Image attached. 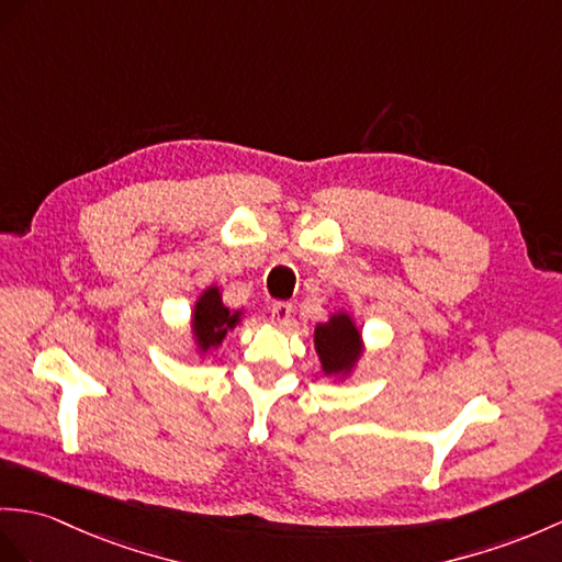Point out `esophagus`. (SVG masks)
<instances>
[{
    "label": "esophagus",
    "instance_id": "obj_1",
    "mask_svg": "<svg viewBox=\"0 0 562 562\" xmlns=\"http://www.w3.org/2000/svg\"><path fill=\"white\" fill-rule=\"evenodd\" d=\"M291 314H293V307L289 303H273L271 305V322L273 324H289L291 322Z\"/></svg>",
    "mask_w": 562,
    "mask_h": 562
}]
</instances>
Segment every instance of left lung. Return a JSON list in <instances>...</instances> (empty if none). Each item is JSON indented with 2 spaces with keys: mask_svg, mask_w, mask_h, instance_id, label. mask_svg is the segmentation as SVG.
<instances>
[{
  "mask_svg": "<svg viewBox=\"0 0 562 562\" xmlns=\"http://www.w3.org/2000/svg\"><path fill=\"white\" fill-rule=\"evenodd\" d=\"M314 346L322 358L326 374L346 372L360 355V331L352 326L348 314H336L331 322L314 328Z\"/></svg>",
  "mask_w": 562,
  "mask_h": 562,
  "instance_id": "1",
  "label": "left lung"
}]
</instances>
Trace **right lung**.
<instances>
[{"mask_svg":"<svg viewBox=\"0 0 562 562\" xmlns=\"http://www.w3.org/2000/svg\"><path fill=\"white\" fill-rule=\"evenodd\" d=\"M238 324V312H231L222 305L218 289H207L198 300L193 314V331L198 338L200 350H210L224 340L228 328Z\"/></svg>","mask_w":562,"mask_h":562,"instance_id":"1","label":"right lung"}]
</instances>
